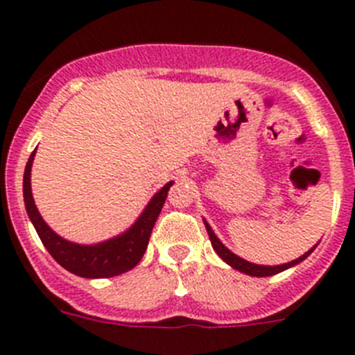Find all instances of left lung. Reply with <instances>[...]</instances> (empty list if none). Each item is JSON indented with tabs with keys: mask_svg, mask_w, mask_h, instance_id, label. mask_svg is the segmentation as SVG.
<instances>
[{
	"mask_svg": "<svg viewBox=\"0 0 355 355\" xmlns=\"http://www.w3.org/2000/svg\"><path fill=\"white\" fill-rule=\"evenodd\" d=\"M205 225H206V231H208L209 240H211V245H213V249H215V252L218 254V256H220V258L227 263V265H231L233 268H236V270L243 272V274H247V275H254V277H268V275H275V274H279V272L286 270V268H290V266L297 265V263H300L302 259H306L307 256L313 252V249H315V247H313V249L307 250L304 256L297 258L295 261L284 263V265H277V266L254 265V263H249V261H245V259L238 258L236 254H233L229 249H225V247L222 245V241L215 236V233L211 231V227H209L208 222H205Z\"/></svg>",
	"mask_w": 355,
	"mask_h": 355,
	"instance_id": "8db88e82",
	"label": "left lung"
}]
</instances>
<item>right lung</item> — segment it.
I'll return each instance as SVG.
<instances>
[{
    "instance_id": "right-lung-1",
    "label": "right lung",
    "mask_w": 355,
    "mask_h": 355,
    "mask_svg": "<svg viewBox=\"0 0 355 355\" xmlns=\"http://www.w3.org/2000/svg\"><path fill=\"white\" fill-rule=\"evenodd\" d=\"M33 156H35V150L30 155L26 168H24V205H26L30 220L35 225L37 234L42 240L44 247L48 249V252L55 258V261L64 266L65 270H69L71 274L87 279L114 277V275L124 274V272L131 270L133 266L139 265L147 249V243H149V238L150 233H153V227L156 224V218H158L159 211H162L163 202L167 199L168 188L172 187V181L165 184L153 197V200L144 209L139 220L135 222L133 227L128 229L126 233L114 238V240L97 243V245H76V243H71V241L64 240V238H60L56 233H53L51 229L48 227V224L42 220V216H40L35 202H33L30 187V172Z\"/></svg>"
}]
</instances>
